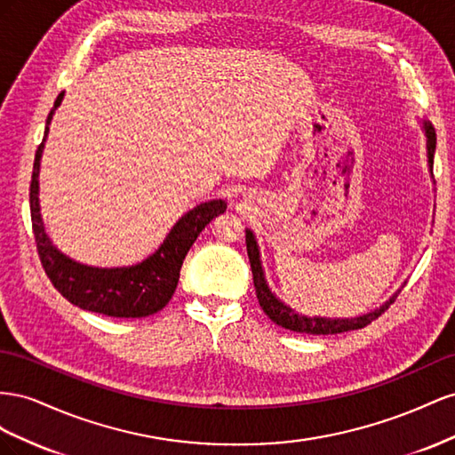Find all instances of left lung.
<instances>
[{
    "instance_id": "obj_1",
    "label": "left lung",
    "mask_w": 455,
    "mask_h": 455,
    "mask_svg": "<svg viewBox=\"0 0 455 455\" xmlns=\"http://www.w3.org/2000/svg\"><path fill=\"white\" fill-rule=\"evenodd\" d=\"M425 133H427V154H429V165L433 167L435 162V148H436V133L431 124H425ZM245 245H248V257H250V265H251V272H253V285H255V293L259 305H261L263 313L275 322L278 326L290 330V331H297V333H310V335H331V333H343V331H350V330H362L366 328L368 323H371L373 320H378L385 310L388 308V305H393L396 295L393 297L391 301L385 303L381 308L375 310V313H370L366 316H358V318H345V320H330V318H307V316H299L295 315L290 307H285L283 303H280L275 295L270 293V290L267 288V282L263 276V268H261V261H259V250H257V242L253 238L251 230H245Z\"/></svg>"
}]
</instances>
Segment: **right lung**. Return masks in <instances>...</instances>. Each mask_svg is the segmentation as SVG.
<instances>
[{
    "label": "right lung",
    "mask_w": 455,
    "mask_h": 455,
    "mask_svg": "<svg viewBox=\"0 0 455 455\" xmlns=\"http://www.w3.org/2000/svg\"><path fill=\"white\" fill-rule=\"evenodd\" d=\"M62 93L55 100V108L60 105ZM53 108V110H55ZM53 110L47 116V125L53 118ZM47 135V127H45ZM44 142L36 150L34 170L30 180V215L37 255L47 278L55 290L72 305L89 313H99L114 318H142L162 310L175 293L179 282V270L183 265L190 245L200 232L210 225L219 213H225L227 204L223 200H212L200 204L179 219V223L165 238L162 248L150 255L147 261L135 267L122 268H93L64 257L51 245L44 232L40 204H37V173Z\"/></svg>",
    "instance_id": "right-lung-1"
}]
</instances>
